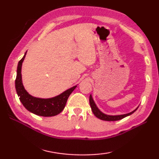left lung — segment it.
Wrapping results in <instances>:
<instances>
[{"label": "left lung", "instance_id": "8db88e82", "mask_svg": "<svg viewBox=\"0 0 159 159\" xmlns=\"http://www.w3.org/2000/svg\"><path fill=\"white\" fill-rule=\"evenodd\" d=\"M89 100H90V107H91V109H92L94 115H95L97 118H99V119L103 120H107V121H115V120H118L122 119V118H125L126 116H128L133 114V113L139 107V106H138L135 109L133 110V111H131L130 113H128V114H125L107 115V114H104L103 112H102L99 109L98 107H97L95 102H94V100H93L92 95H90Z\"/></svg>", "mask_w": 159, "mask_h": 159}]
</instances>
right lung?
<instances>
[{"mask_svg": "<svg viewBox=\"0 0 159 159\" xmlns=\"http://www.w3.org/2000/svg\"><path fill=\"white\" fill-rule=\"evenodd\" d=\"M27 52V51H26ZM26 52L22 59L19 61L15 80V88L20 100L23 106L33 114L41 116H54L60 114L65 107L69 95L77 87L74 85L62 93L51 98H39L31 95L25 90L21 79V66L25 60Z\"/></svg>", "mask_w": 159, "mask_h": 159, "instance_id": "add662e5", "label": "right lung"}]
</instances>
